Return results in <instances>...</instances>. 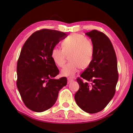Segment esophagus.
Wrapping results in <instances>:
<instances>
[{
    "label": "esophagus",
    "instance_id": "34e87169",
    "mask_svg": "<svg viewBox=\"0 0 133 133\" xmlns=\"http://www.w3.org/2000/svg\"><path fill=\"white\" fill-rule=\"evenodd\" d=\"M67 81H68V83H70V82H71L72 81H73V79L71 78H67Z\"/></svg>",
    "mask_w": 133,
    "mask_h": 133
}]
</instances>
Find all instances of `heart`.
I'll return each mask as SVG.
<instances>
[{
    "label": "heart",
    "mask_w": 133,
    "mask_h": 133,
    "mask_svg": "<svg viewBox=\"0 0 133 133\" xmlns=\"http://www.w3.org/2000/svg\"><path fill=\"white\" fill-rule=\"evenodd\" d=\"M62 49L54 47L51 51V58L56 64L63 67L67 55H70V63L62 70V75L72 77L81 68L86 69L91 64L94 54V47L91 41L79 34H74L62 42Z\"/></svg>",
    "instance_id": "heart-1"
}]
</instances>
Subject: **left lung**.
I'll return each mask as SVG.
<instances>
[{"instance_id": "8db88e82", "label": "left lung", "mask_w": 133, "mask_h": 133, "mask_svg": "<svg viewBox=\"0 0 133 133\" xmlns=\"http://www.w3.org/2000/svg\"><path fill=\"white\" fill-rule=\"evenodd\" d=\"M85 34L94 47L92 62L78 78L79 89L75 94L78 106L90 114L103 110L112 99L118 80L117 60L109 38L104 33L93 30Z\"/></svg>"}]
</instances>
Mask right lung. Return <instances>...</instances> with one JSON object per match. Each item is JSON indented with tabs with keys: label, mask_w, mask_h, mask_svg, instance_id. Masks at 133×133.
<instances>
[{
	"label": "right lung",
	"mask_w": 133,
	"mask_h": 133,
	"mask_svg": "<svg viewBox=\"0 0 133 133\" xmlns=\"http://www.w3.org/2000/svg\"><path fill=\"white\" fill-rule=\"evenodd\" d=\"M66 34L42 29L25 42L17 63L16 85L25 105L33 111L43 112L56 102L67 78L56 79L59 71L51 58V51Z\"/></svg>",
	"instance_id": "right-lung-1"
}]
</instances>
